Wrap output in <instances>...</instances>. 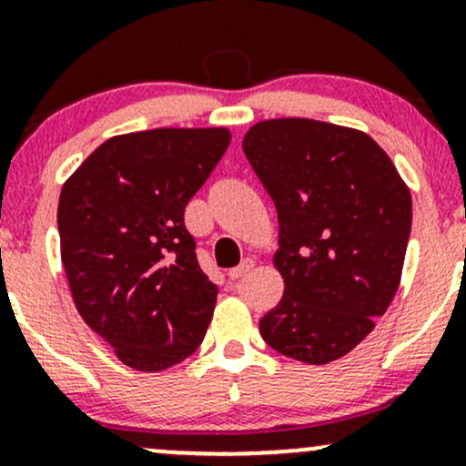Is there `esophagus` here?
<instances>
[{
	"label": "esophagus",
	"mask_w": 466,
	"mask_h": 466,
	"mask_svg": "<svg viewBox=\"0 0 466 466\" xmlns=\"http://www.w3.org/2000/svg\"><path fill=\"white\" fill-rule=\"evenodd\" d=\"M253 268H255V259H253V258H244L242 262L238 264V267L228 271V278H231V279H239V278H244V275H247V273H251Z\"/></svg>",
	"instance_id": "obj_1"
}]
</instances>
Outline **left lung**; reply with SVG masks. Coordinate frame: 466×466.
<instances>
[{"label":"left lung","instance_id":"1","mask_svg":"<svg viewBox=\"0 0 466 466\" xmlns=\"http://www.w3.org/2000/svg\"><path fill=\"white\" fill-rule=\"evenodd\" d=\"M242 148L279 222L273 264L284 295L259 333L287 358L333 362L373 331L398 291L411 193L389 155L355 128L267 119Z\"/></svg>","mask_w":466,"mask_h":466}]
</instances>
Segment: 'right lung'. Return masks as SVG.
<instances>
[{
	"label": "right lung",
	"instance_id": "obj_1",
	"mask_svg": "<svg viewBox=\"0 0 466 466\" xmlns=\"http://www.w3.org/2000/svg\"><path fill=\"white\" fill-rule=\"evenodd\" d=\"M231 142L227 128L117 135L62 187V264L84 322L127 367L164 371L202 344L218 287L184 208Z\"/></svg>",
	"mask_w": 466,
	"mask_h": 466
}]
</instances>
